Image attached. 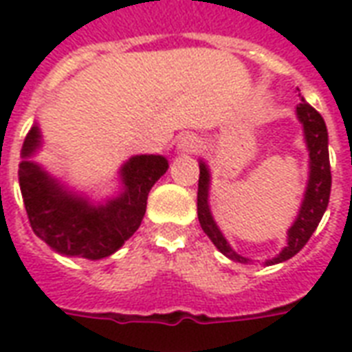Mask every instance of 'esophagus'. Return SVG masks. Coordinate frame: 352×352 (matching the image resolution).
<instances>
[{
	"mask_svg": "<svg viewBox=\"0 0 352 352\" xmlns=\"http://www.w3.org/2000/svg\"><path fill=\"white\" fill-rule=\"evenodd\" d=\"M201 148H203V140L197 135H186L179 142V151L181 153H199Z\"/></svg>",
	"mask_w": 352,
	"mask_h": 352,
	"instance_id": "esophagus-1",
	"label": "esophagus"
}]
</instances>
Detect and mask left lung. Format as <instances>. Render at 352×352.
<instances>
[{"label": "left lung", "mask_w": 352, "mask_h": 352, "mask_svg": "<svg viewBox=\"0 0 352 352\" xmlns=\"http://www.w3.org/2000/svg\"><path fill=\"white\" fill-rule=\"evenodd\" d=\"M296 111H298V118L303 124L307 148H309V155H311V177H309V184H307L305 199H303V204H301L300 215H298V219L289 230V245L285 246L278 257L267 261V265L287 261L307 245V241L311 239V235L314 234L323 214H325V210H327L329 195H331L333 177H331V162H329V137L325 122H323L322 115L314 107L309 106L303 98H301L300 106L296 107ZM199 168H201V173H199L197 188V215L201 228L212 239V243L219 248L221 254L230 257L232 261L250 263V259H246V257L239 256V254H235L232 250L230 245L226 243L221 230L214 223V217H212L208 208V170H206L204 162H201Z\"/></svg>", "instance_id": "left-lung-1"}]
</instances>
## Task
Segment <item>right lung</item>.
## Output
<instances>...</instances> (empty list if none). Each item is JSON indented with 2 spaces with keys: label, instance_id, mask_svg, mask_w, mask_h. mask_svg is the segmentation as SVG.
<instances>
[{
  "label": "right lung",
  "instance_id": "right-lung-1",
  "mask_svg": "<svg viewBox=\"0 0 352 352\" xmlns=\"http://www.w3.org/2000/svg\"><path fill=\"white\" fill-rule=\"evenodd\" d=\"M40 146V131L32 127L25 138L19 164V188L34 234L52 250L82 259H102L117 252L142 223L148 193L168 170L160 155H137L122 168L124 192L104 206L67 193L29 157Z\"/></svg>",
  "mask_w": 352,
  "mask_h": 352
}]
</instances>
